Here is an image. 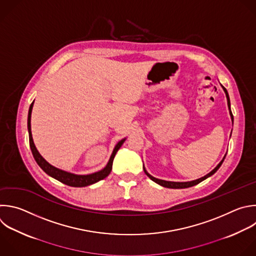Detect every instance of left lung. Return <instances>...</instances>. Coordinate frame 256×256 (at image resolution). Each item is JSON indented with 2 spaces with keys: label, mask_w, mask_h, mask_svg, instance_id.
<instances>
[{
  "label": "left lung",
  "mask_w": 256,
  "mask_h": 256,
  "mask_svg": "<svg viewBox=\"0 0 256 256\" xmlns=\"http://www.w3.org/2000/svg\"><path fill=\"white\" fill-rule=\"evenodd\" d=\"M221 86H222V85H221ZM222 88H223V90H224V92H225V94H226V98H227V104H228V108H229V112H230V116H231V120H232V122H233V114H232V112H231V108H230V100H229V96H228V92H227L226 88H225L224 86H222ZM225 156H224V158H222V160L217 164V166H216L215 168H213V170H212V171H211L209 174H207L206 176H204V177H202V178H200V179H197V180H194V181H190V182H171V181L160 180V179H156V178L152 177V175H150V174L146 172V170L144 168V171L146 175V176H148L152 181L156 182V184H158V185H160V186H162V187L171 188V189H184V188H189V187L195 186V185H197V184L201 183L202 181H204L205 179L209 178V177H210V176H212L213 174H215V173L217 172V170H218V168H220V166L222 164V162H223V160H224Z\"/></svg>",
  "instance_id": "left-lung-1"
}]
</instances>
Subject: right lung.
Returning a JSON list of instances; mask_svg holds the SVG:
<instances>
[{
    "instance_id": "obj_1",
    "label": "right lung",
    "mask_w": 256,
    "mask_h": 256,
    "mask_svg": "<svg viewBox=\"0 0 256 256\" xmlns=\"http://www.w3.org/2000/svg\"><path fill=\"white\" fill-rule=\"evenodd\" d=\"M33 104L34 102L31 104L30 108H29V112H28V132H29V142H30V148L33 154V156L36 160V162L39 164V166L43 170V171L49 175L50 177L58 180L59 182L71 186V187H86L90 185H92L100 180H104V178H106L110 173L112 172V162L114 158V156L116 154V152L120 150V148L122 146V144L124 142L126 138H122V140H120L116 146L114 148V152L110 158V160L108 162V164L100 170L98 172L90 174V175H75L72 173H68L66 171H63V170H60L52 164H50L37 150L34 142H33V138H32V132H31V112H32V108H33Z\"/></svg>"
}]
</instances>
